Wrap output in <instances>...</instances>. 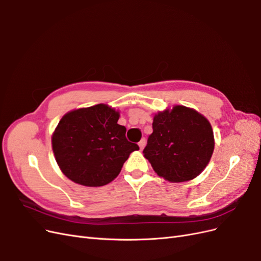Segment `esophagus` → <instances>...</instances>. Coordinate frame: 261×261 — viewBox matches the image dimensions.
<instances>
[{
    "instance_id": "obj_1",
    "label": "esophagus",
    "mask_w": 261,
    "mask_h": 261,
    "mask_svg": "<svg viewBox=\"0 0 261 261\" xmlns=\"http://www.w3.org/2000/svg\"><path fill=\"white\" fill-rule=\"evenodd\" d=\"M145 145H146V139H145V138H143V139H141V140L139 141V143H138V146H139V148H140V149H144Z\"/></svg>"
}]
</instances>
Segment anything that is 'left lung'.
<instances>
[{
    "label": "left lung",
    "instance_id": "1",
    "mask_svg": "<svg viewBox=\"0 0 261 261\" xmlns=\"http://www.w3.org/2000/svg\"><path fill=\"white\" fill-rule=\"evenodd\" d=\"M144 155L159 176L172 183L198 176L215 149L210 123L193 109L175 106L154 115Z\"/></svg>",
    "mask_w": 261,
    "mask_h": 261
}]
</instances>
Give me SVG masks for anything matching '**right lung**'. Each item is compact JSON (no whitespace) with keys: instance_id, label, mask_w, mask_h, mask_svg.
I'll list each match as a JSON object with an SVG mask.
<instances>
[{"instance_id":"obj_1","label":"right lung","mask_w":261,"mask_h":261,"mask_svg":"<svg viewBox=\"0 0 261 261\" xmlns=\"http://www.w3.org/2000/svg\"><path fill=\"white\" fill-rule=\"evenodd\" d=\"M120 113L107 105L78 109L61 118L52 135V149L60 169L84 186H103L122 170L137 144L126 139Z\"/></svg>"}]
</instances>
